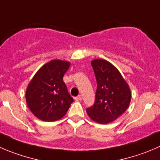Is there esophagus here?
Wrapping results in <instances>:
<instances>
[{
    "mask_svg": "<svg viewBox=\"0 0 160 160\" xmlns=\"http://www.w3.org/2000/svg\"><path fill=\"white\" fill-rule=\"evenodd\" d=\"M82 98H82V96L79 95V96H77V97L75 98V100L77 101V102H80V101L82 100Z\"/></svg>",
    "mask_w": 160,
    "mask_h": 160,
    "instance_id": "obj_1",
    "label": "esophagus"
}]
</instances>
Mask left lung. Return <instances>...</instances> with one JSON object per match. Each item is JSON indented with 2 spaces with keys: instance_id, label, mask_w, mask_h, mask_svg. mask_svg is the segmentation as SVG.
Listing matches in <instances>:
<instances>
[{
  "instance_id": "8db88e82",
  "label": "left lung",
  "mask_w": 160,
  "mask_h": 160,
  "mask_svg": "<svg viewBox=\"0 0 160 160\" xmlns=\"http://www.w3.org/2000/svg\"><path fill=\"white\" fill-rule=\"evenodd\" d=\"M97 80L94 105L87 109L88 116L99 124L114 121L125 112L131 100V91L117 68L102 58L91 62Z\"/></svg>"
}]
</instances>
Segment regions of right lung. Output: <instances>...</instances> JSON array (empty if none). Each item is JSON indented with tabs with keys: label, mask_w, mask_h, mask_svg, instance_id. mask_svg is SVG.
<instances>
[{
	"label": "right lung",
	"mask_w": 160,
	"mask_h": 160,
	"mask_svg": "<svg viewBox=\"0 0 160 160\" xmlns=\"http://www.w3.org/2000/svg\"><path fill=\"white\" fill-rule=\"evenodd\" d=\"M71 62L53 59L38 69L26 90V101L32 114L42 121L53 122L67 112L73 98L63 77Z\"/></svg>",
	"instance_id": "obj_1"
}]
</instances>
